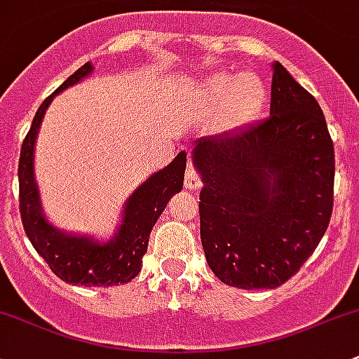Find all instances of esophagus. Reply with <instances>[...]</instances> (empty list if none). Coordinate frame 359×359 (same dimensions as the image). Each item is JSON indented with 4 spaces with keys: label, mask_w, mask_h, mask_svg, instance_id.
Wrapping results in <instances>:
<instances>
[{
    "label": "esophagus",
    "mask_w": 359,
    "mask_h": 359,
    "mask_svg": "<svg viewBox=\"0 0 359 359\" xmlns=\"http://www.w3.org/2000/svg\"><path fill=\"white\" fill-rule=\"evenodd\" d=\"M201 186H203L201 175H199L198 170L192 167V165H189L186 172V179H184V187H186L187 191H196Z\"/></svg>",
    "instance_id": "34e87169"
}]
</instances>
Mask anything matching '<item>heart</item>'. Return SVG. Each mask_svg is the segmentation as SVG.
I'll list each match as a JSON object with an SVG mask.
<instances>
[{
	"instance_id": "obj_1",
	"label": "heart",
	"mask_w": 359,
	"mask_h": 359,
	"mask_svg": "<svg viewBox=\"0 0 359 359\" xmlns=\"http://www.w3.org/2000/svg\"><path fill=\"white\" fill-rule=\"evenodd\" d=\"M201 97L211 110L227 107L232 122H243L259 110L265 100V86L262 79L252 74L239 77L218 74L213 75L201 89Z\"/></svg>"
}]
</instances>
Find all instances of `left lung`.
Instances as JSON below:
<instances>
[{"instance_id":"obj_1","label":"left lung","mask_w":359,"mask_h":359,"mask_svg":"<svg viewBox=\"0 0 359 359\" xmlns=\"http://www.w3.org/2000/svg\"><path fill=\"white\" fill-rule=\"evenodd\" d=\"M201 244L224 284L275 289L303 266L334 208V142L315 97L273 63L270 116L201 137Z\"/></svg>"}]
</instances>
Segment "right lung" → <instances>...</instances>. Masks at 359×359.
Here are the masks:
<instances>
[{
	"mask_svg": "<svg viewBox=\"0 0 359 359\" xmlns=\"http://www.w3.org/2000/svg\"><path fill=\"white\" fill-rule=\"evenodd\" d=\"M90 63H86L72 74L51 96L43 101L34 116L20 149L18 203L25 233L56 277L75 285L110 287L130 282L141 271L142 256L148 251L151 229L163 213L168 199L182 189L187 158L186 153H179L168 167L151 175L134 191L123 210L122 225L108 243L101 244L89 237L69 236L48 224L41 210L39 192L34 180V144L37 130L53 97L69 86L77 84L81 79L90 74Z\"/></svg>",
	"mask_w": 359,
	"mask_h": 359,
	"instance_id": "right-lung-1",
	"label": "right lung"
}]
</instances>
